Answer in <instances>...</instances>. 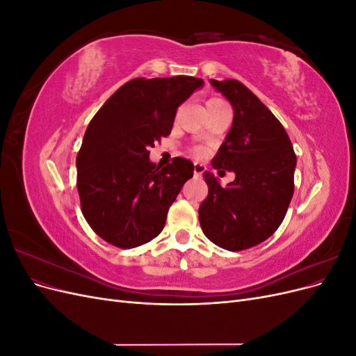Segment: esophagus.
I'll list each match as a JSON object with an SVG mask.
<instances>
[{
    "instance_id": "1",
    "label": "esophagus",
    "mask_w": 356,
    "mask_h": 356,
    "mask_svg": "<svg viewBox=\"0 0 356 356\" xmlns=\"http://www.w3.org/2000/svg\"><path fill=\"white\" fill-rule=\"evenodd\" d=\"M204 170H207V166L202 163H195V175H202Z\"/></svg>"
}]
</instances>
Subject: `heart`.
I'll return each instance as SVG.
<instances>
[{"label":"heart","mask_w":356,"mask_h":356,"mask_svg":"<svg viewBox=\"0 0 356 356\" xmlns=\"http://www.w3.org/2000/svg\"><path fill=\"white\" fill-rule=\"evenodd\" d=\"M208 102H221V101H218V99H211V101H208ZM196 154H202V149H196Z\"/></svg>","instance_id":"1"}]
</instances>
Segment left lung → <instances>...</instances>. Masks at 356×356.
I'll list each match as a JSON object with an SVG mask.
<instances>
[{
  "label": "left lung",
  "instance_id": "left-lung-1",
  "mask_svg": "<svg viewBox=\"0 0 356 356\" xmlns=\"http://www.w3.org/2000/svg\"><path fill=\"white\" fill-rule=\"evenodd\" d=\"M211 84L233 106L232 127L212 168L232 170L236 178L221 187L204 172L209 191L199 221L212 243L242 251L270 238L284 221L294 195L297 157L281 122L246 86L212 79Z\"/></svg>",
  "mask_w": 356,
  "mask_h": 356
}]
</instances>
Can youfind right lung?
<instances>
[{
  "mask_svg": "<svg viewBox=\"0 0 356 356\" xmlns=\"http://www.w3.org/2000/svg\"><path fill=\"white\" fill-rule=\"evenodd\" d=\"M202 86V79L188 75L135 79L90 120L75 161L77 190L86 221L104 241L136 248L163 230L195 165L175 157L160 169L148 149L170 134L177 108Z\"/></svg>",
  "mask_w": 356,
  "mask_h": 356,
  "instance_id": "add662e5",
  "label": "right lung"
}]
</instances>
